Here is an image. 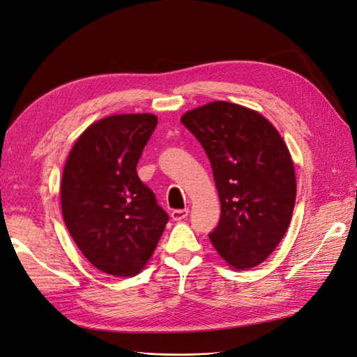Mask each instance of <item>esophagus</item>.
Masks as SVG:
<instances>
[{
  "label": "esophagus",
  "instance_id": "34e87169",
  "mask_svg": "<svg viewBox=\"0 0 357 357\" xmlns=\"http://www.w3.org/2000/svg\"><path fill=\"white\" fill-rule=\"evenodd\" d=\"M188 212L190 210L188 208H181V210H174V212H172V219L174 220H182V219H185L187 216H188Z\"/></svg>",
  "mask_w": 357,
  "mask_h": 357
}]
</instances>
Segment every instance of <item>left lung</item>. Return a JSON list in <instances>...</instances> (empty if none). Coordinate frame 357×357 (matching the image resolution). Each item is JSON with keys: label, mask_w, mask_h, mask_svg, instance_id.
I'll return each mask as SVG.
<instances>
[{"label": "left lung", "mask_w": 357, "mask_h": 357, "mask_svg": "<svg viewBox=\"0 0 357 357\" xmlns=\"http://www.w3.org/2000/svg\"><path fill=\"white\" fill-rule=\"evenodd\" d=\"M212 165L220 219L208 234L229 266L265 261L284 238L296 204V174L280 132L255 110L213 101L181 117Z\"/></svg>", "instance_id": "left-lung-1"}]
</instances>
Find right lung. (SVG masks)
Returning a JSON list of instances; mask_svg holds the SVG:
<instances>
[{
    "label": "right lung",
    "mask_w": 357,
    "mask_h": 357,
    "mask_svg": "<svg viewBox=\"0 0 357 357\" xmlns=\"http://www.w3.org/2000/svg\"><path fill=\"white\" fill-rule=\"evenodd\" d=\"M157 126L149 113L114 114L77 138L61 178V212L82 255L104 273L135 276L169 220L137 165Z\"/></svg>",
    "instance_id": "add662e5"
}]
</instances>
